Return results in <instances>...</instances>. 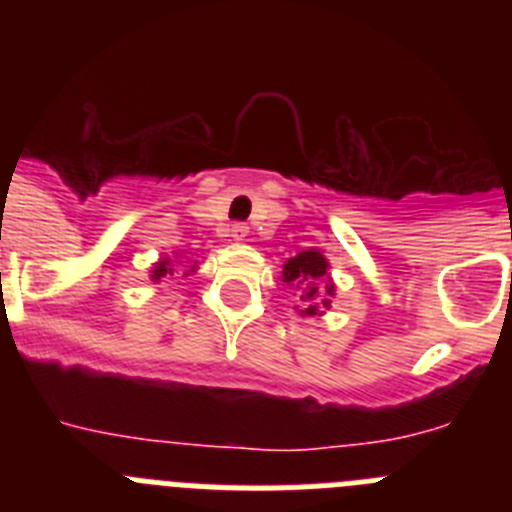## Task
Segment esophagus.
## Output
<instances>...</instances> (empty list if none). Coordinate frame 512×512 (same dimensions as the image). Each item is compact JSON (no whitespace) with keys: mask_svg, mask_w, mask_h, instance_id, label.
Returning a JSON list of instances; mask_svg holds the SVG:
<instances>
[{"mask_svg":"<svg viewBox=\"0 0 512 512\" xmlns=\"http://www.w3.org/2000/svg\"><path fill=\"white\" fill-rule=\"evenodd\" d=\"M248 233H251V230H248V225L243 223H235L233 228H230V238H235V241H246Z\"/></svg>","mask_w":512,"mask_h":512,"instance_id":"34e87169","label":"esophagus"}]
</instances>
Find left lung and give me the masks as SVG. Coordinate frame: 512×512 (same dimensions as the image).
I'll list each match as a JSON object with an SVG mask.
<instances>
[{
	"mask_svg": "<svg viewBox=\"0 0 512 512\" xmlns=\"http://www.w3.org/2000/svg\"><path fill=\"white\" fill-rule=\"evenodd\" d=\"M282 282L289 284V289L300 292V300L305 302V307L300 310L302 318L323 315V310L330 307V300L336 297L330 264L318 248H307V251H300L297 256L287 259L282 269Z\"/></svg>",
	"mask_w": 512,
	"mask_h": 512,
	"instance_id": "8db88e82",
	"label": "left lung"
}]
</instances>
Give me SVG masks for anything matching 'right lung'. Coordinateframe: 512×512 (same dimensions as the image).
I'll list each match as a JSON object with an SVG mask.
<instances>
[{
	"label": "right lung",
	"mask_w": 512,
	"mask_h": 512,
	"mask_svg": "<svg viewBox=\"0 0 512 512\" xmlns=\"http://www.w3.org/2000/svg\"><path fill=\"white\" fill-rule=\"evenodd\" d=\"M174 271L176 269L174 264H171L169 256H161V259L151 266V274H148V277H151V282H161L164 277H174ZM189 271H197V264H194ZM189 271H184V274H189Z\"/></svg>",
	"instance_id": "1"
}]
</instances>
